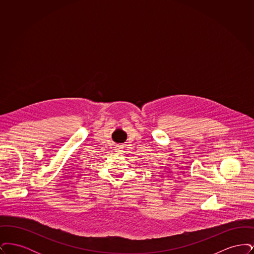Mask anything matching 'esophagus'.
I'll list each match as a JSON object with an SVG mask.
<instances>
[{
    "label": "esophagus",
    "mask_w": 254,
    "mask_h": 254,
    "mask_svg": "<svg viewBox=\"0 0 254 254\" xmlns=\"http://www.w3.org/2000/svg\"><path fill=\"white\" fill-rule=\"evenodd\" d=\"M115 150H116L117 153H122L123 152V145H117Z\"/></svg>",
    "instance_id": "obj_1"
}]
</instances>
